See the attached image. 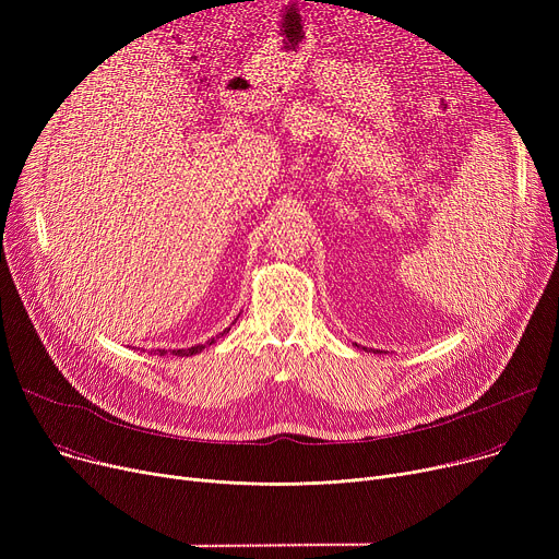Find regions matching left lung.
Here are the masks:
<instances>
[{
  "label": "left lung",
  "instance_id": "obj_1",
  "mask_svg": "<svg viewBox=\"0 0 559 559\" xmlns=\"http://www.w3.org/2000/svg\"><path fill=\"white\" fill-rule=\"evenodd\" d=\"M373 354H378V350H373Z\"/></svg>",
  "mask_w": 559,
  "mask_h": 559
}]
</instances>
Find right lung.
Returning <instances> with one entry per match:
<instances>
[{"instance_id": "1", "label": "right lung", "mask_w": 559, "mask_h": 559, "mask_svg": "<svg viewBox=\"0 0 559 559\" xmlns=\"http://www.w3.org/2000/svg\"><path fill=\"white\" fill-rule=\"evenodd\" d=\"M228 331H230V329L222 331V333H219L217 337H211V340H209V342H205V344H197V346H190V348H176V350H169V354H174V356H181V358H183V356H197V354H201V350H203L205 346H211V344H215V340H219V337H222L224 333H228ZM156 354H158V356H165V354H167V350H165V348H158V350H156Z\"/></svg>"}]
</instances>
